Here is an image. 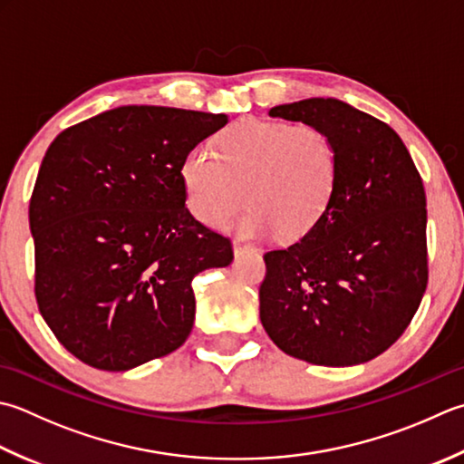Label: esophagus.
<instances>
[{
    "mask_svg": "<svg viewBox=\"0 0 464 464\" xmlns=\"http://www.w3.org/2000/svg\"><path fill=\"white\" fill-rule=\"evenodd\" d=\"M233 251H235V256H241V253L253 251V247H251L249 243H243V241H239V239H235V241H233Z\"/></svg>",
    "mask_w": 464,
    "mask_h": 464,
    "instance_id": "obj_1",
    "label": "esophagus"
}]
</instances>
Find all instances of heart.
<instances>
[{"label": "heart", "instance_id": "obj_1", "mask_svg": "<svg viewBox=\"0 0 464 464\" xmlns=\"http://www.w3.org/2000/svg\"><path fill=\"white\" fill-rule=\"evenodd\" d=\"M217 149L193 147L180 162L187 207L198 221L223 225L247 195L251 205L239 219L245 235L279 229L297 239L328 211L340 150L320 126L249 118L227 129Z\"/></svg>", "mask_w": 464, "mask_h": 464}]
</instances>
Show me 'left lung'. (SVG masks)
<instances>
[{
  "label": "left lung",
  "instance_id": "obj_1",
  "mask_svg": "<svg viewBox=\"0 0 464 464\" xmlns=\"http://www.w3.org/2000/svg\"><path fill=\"white\" fill-rule=\"evenodd\" d=\"M269 116L328 132L340 175L314 229L263 256L261 324L294 358L364 364L401 338L426 292L422 179L401 136L342 100H299L274 106Z\"/></svg>",
  "mask_w": 464,
  "mask_h": 464
}]
</instances>
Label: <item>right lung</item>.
Returning a JSON list of instances; mask_svg holds the SVG:
<instances>
[{
	"label": "right lung",
	"mask_w": 464,
	"mask_h": 464,
	"mask_svg": "<svg viewBox=\"0 0 464 464\" xmlns=\"http://www.w3.org/2000/svg\"><path fill=\"white\" fill-rule=\"evenodd\" d=\"M227 114L118 106L60 132L30 198L35 299L84 364L126 372L180 348L190 281L233 261L231 241L185 207L180 162Z\"/></svg>",
	"instance_id": "obj_1"
}]
</instances>
